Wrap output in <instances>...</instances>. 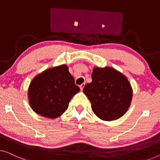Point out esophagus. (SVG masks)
I'll return each mask as SVG.
<instances>
[{
	"label": "esophagus",
	"instance_id": "obj_1",
	"mask_svg": "<svg viewBox=\"0 0 160 160\" xmlns=\"http://www.w3.org/2000/svg\"><path fill=\"white\" fill-rule=\"evenodd\" d=\"M84 85H85L84 83H83L82 84H81V85L79 86V87H80V89H81V91H82L83 89H84Z\"/></svg>",
	"mask_w": 160,
	"mask_h": 160
}]
</instances>
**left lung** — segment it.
Returning <instances> with one entry per match:
<instances>
[{
    "label": "left lung",
    "mask_w": 160,
    "mask_h": 160,
    "mask_svg": "<svg viewBox=\"0 0 160 160\" xmlns=\"http://www.w3.org/2000/svg\"><path fill=\"white\" fill-rule=\"evenodd\" d=\"M92 82L87 84L84 94L99 118L111 121L121 118L130 107L133 89L124 74L112 67H94Z\"/></svg>",
    "instance_id": "left-lung-1"
}]
</instances>
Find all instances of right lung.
<instances>
[{
  "instance_id": "add662e5",
  "label": "right lung",
  "mask_w": 160,
  "mask_h": 160,
  "mask_svg": "<svg viewBox=\"0 0 160 160\" xmlns=\"http://www.w3.org/2000/svg\"><path fill=\"white\" fill-rule=\"evenodd\" d=\"M67 65L52 67L34 76L27 91L28 100L34 112L55 119L63 114L72 97L79 92Z\"/></svg>"
}]
</instances>
